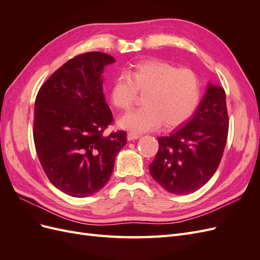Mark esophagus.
I'll return each instance as SVG.
<instances>
[{
	"label": "esophagus",
	"instance_id": "esophagus-1",
	"mask_svg": "<svg viewBox=\"0 0 260 260\" xmlns=\"http://www.w3.org/2000/svg\"><path fill=\"white\" fill-rule=\"evenodd\" d=\"M139 138H140V135H137V133H133V132H129L127 135L128 141H133V140H137Z\"/></svg>",
	"mask_w": 260,
	"mask_h": 260
}]
</instances>
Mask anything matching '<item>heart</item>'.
Listing matches in <instances>:
<instances>
[{
    "mask_svg": "<svg viewBox=\"0 0 260 260\" xmlns=\"http://www.w3.org/2000/svg\"><path fill=\"white\" fill-rule=\"evenodd\" d=\"M145 94L144 107L130 112L119 120L123 129L146 132L158 128H176L185 122L201 99L199 76L188 68H178L167 61L146 59L132 65L127 74L118 75L112 84V103L129 111L139 93Z\"/></svg>",
    "mask_w": 260,
    "mask_h": 260,
    "instance_id": "1",
    "label": "heart"
}]
</instances>
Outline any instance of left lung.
<instances>
[{"label": "left lung", "mask_w": 260, "mask_h": 260, "mask_svg": "<svg viewBox=\"0 0 260 260\" xmlns=\"http://www.w3.org/2000/svg\"><path fill=\"white\" fill-rule=\"evenodd\" d=\"M229 130L225 92L209 83L190 120L168 137L149 165V174L169 193L185 195L205 185L222 158Z\"/></svg>", "instance_id": "1"}]
</instances>
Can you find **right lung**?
<instances>
[{"instance_id": "obj_1", "label": "right lung", "mask_w": 260, "mask_h": 260, "mask_svg": "<svg viewBox=\"0 0 260 260\" xmlns=\"http://www.w3.org/2000/svg\"><path fill=\"white\" fill-rule=\"evenodd\" d=\"M115 62L111 55H77L58 68L38 92L34 140L51 183L74 198L103 188L118 152L127 143L124 131L103 132L114 118L105 102L102 74Z\"/></svg>"}]
</instances>
